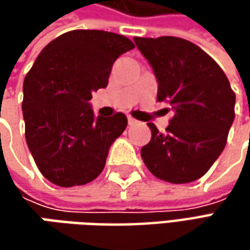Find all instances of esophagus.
Instances as JSON below:
<instances>
[{
  "label": "esophagus",
  "instance_id": "34e87169",
  "mask_svg": "<svg viewBox=\"0 0 250 250\" xmlns=\"http://www.w3.org/2000/svg\"><path fill=\"white\" fill-rule=\"evenodd\" d=\"M128 124H129V125H135V124H136V120H133L132 117H128Z\"/></svg>",
  "mask_w": 250,
  "mask_h": 250
}]
</instances>
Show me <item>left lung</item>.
Instances as JSON below:
<instances>
[{
    "label": "left lung",
    "mask_w": 250,
    "mask_h": 250,
    "mask_svg": "<svg viewBox=\"0 0 250 250\" xmlns=\"http://www.w3.org/2000/svg\"><path fill=\"white\" fill-rule=\"evenodd\" d=\"M133 40L156 75L157 100L174 110L164 133L147 124L151 139L140 150L142 159L159 179L196 181L226 147L235 93L218 63L196 44L172 36Z\"/></svg>",
    "instance_id": "left-lung-1"
}]
</instances>
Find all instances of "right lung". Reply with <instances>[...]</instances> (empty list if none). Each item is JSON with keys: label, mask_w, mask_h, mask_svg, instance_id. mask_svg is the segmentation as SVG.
I'll list each match as a JSON object with an SVG mask.
<instances>
[{"label": "right lung", "mask_w": 250, "mask_h": 250, "mask_svg": "<svg viewBox=\"0 0 250 250\" xmlns=\"http://www.w3.org/2000/svg\"><path fill=\"white\" fill-rule=\"evenodd\" d=\"M135 48L122 34L72 30L36 58L23 82L24 136L44 178L58 187L99 177L114 140L125 130L122 112L94 117L91 93L104 89L115 60Z\"/></svg>", "instance_id": "1"}]
</instances>
